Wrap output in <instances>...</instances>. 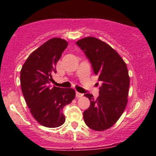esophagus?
Here are the masks:
<instances>
[{
  "mask_svg": "<svg viewBox=\"0 0 156 156\" xmlns=\"http://www.w3.org/2000/svg\"><path fill=\"white\" fill-rule=\"evenodd\" d=\"M83 96V94H81V93L79 92H76V97L77 98H80V97H81Z\"/></svg>",
  "mask_w": 156,
  "mask_h": 156,
  "instance_id": "esophagus-1",
  "label": "esophagus"
}]
</instances>
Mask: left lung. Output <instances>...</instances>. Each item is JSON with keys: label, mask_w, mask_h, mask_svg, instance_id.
<instances>
[{"label": "left lung", "mask_w": 156, "mask_h": 156, "mask_svg": "<svg viewBox=\"0 0 156 156\" xmlns=\"http://www.w3.org/2000/svg\"><path fill=\"white\" fill-rule=\"evenodd\" d=\"M76 44L101 82L97 99L92 94H84L90 105L83 113L84 121L92 130L103 131L113 126L126 108L130 86L127 65L114 49L100 39L87 37Z\"/></svg>", "instance_id": "8db88e82"}]
</instances>
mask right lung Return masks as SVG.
<instances>
[{
  "label": "right lung",
  "mask_w": 156,
  "mask_h": 156,
  "mask_svg": "<svg viewBox=\"0 0 156 156\" xmlns=\"http://www.w3.org/2000/svg\"><path fill=\"white\" fill-rule=\"evenodd\" d=\"M68 42L53 37L33 51L20 73L22 92L34 119L47 127H57L66 121L62 108L75 97L72 88L50 86L56 66Z\"/></svg>",
  "instance_id": "add662e5"
}]
</instances>
